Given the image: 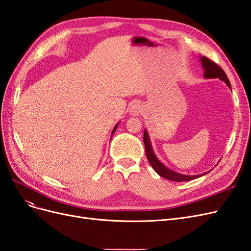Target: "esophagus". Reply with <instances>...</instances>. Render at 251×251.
Instances as JSON below:
<instances>
[{"mask_svg":"<svg viewBox=\"0 0 251 251\" xmlns=\"http://www.w3.org/2000/svg\"><path fill=\"white\" fill-rule=\"evenodd\" d=\"M142 112V105L140 103H133L130 108V114L132 116H138Z\"/></svg>","mask_w":251,"mask_h":251,"instance_id":"obj_1","label":"esophagus"}]
</instances>
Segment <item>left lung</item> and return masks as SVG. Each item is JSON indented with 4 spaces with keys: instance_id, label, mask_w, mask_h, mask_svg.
<instances>
[{
    "instance_id": "left-lung-1",
    "label": "left lung",
    "mask_w": 251,
    "mask_h": 251,
    "mask_svg": "<svg viewBox=\"0 0 251 251\" xmlns=\"http://www.w3.org/2000/svg\"><path fill=\"white\" fill-rule=\"evenodd\" d=\"M200 62L203 68V72H204V77L205 78H219L220 80L224 81L227 87L231 89L230 87V82L228 80V77L226 76L225 72L220 68L216 63L212 62V60L208 59L205 56H200ZM143 142H144V147H146V154L147 158L151 165V168L155 170V172L159 175L168 180L172 181H176V182H183V181H189V180H194L199 177L204 176L209 172L206 173H202L200 175H184V174H180L175 172L173 170H170L168 166H165L159 159L157 158L156 154L154 153V150L151 148V143L150 136L148 134V131L144 130L143 133Z\"/></svg>"
}]
</instances>
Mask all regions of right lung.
Here are the masks:
<instances>
[{
  "instance_id": "add662e5",
  "label": "right lung",
  "mask_w": 251,
  "mask_h": 251,
  "mask_svg": "<svg viewBox=\"0 0 251 251\" xmlns=\"http://www.w3.org/2000/svg\"><path fill=\"white\" fill-rule=\"evenodd\" d=\"M117 126H118V124L115 126H114V128H113V132H112V135H111V138H112V136H113V134L114 133H115V131L117 130Z\"/></svg>"
}]
</instances>
